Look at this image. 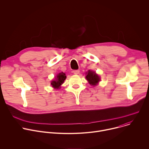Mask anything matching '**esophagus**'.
I'll return each instance as SVG.
<instances>
[{
  "mask_svg": "<svg viewBox=\"0 0 149 149\" xmlns=\"http://www.w3.org/2000/svg\"><path fill=\"white\" fill-rule=\"evenodd\" d=\"M73 72L74 74H78L79 73V70H74L73 71Z\"/></svg>",
  "mask_w": 149,
  "mask_h": 149,
  "instance_id": "1",
  "label": "esophagus"
}]
</instances>
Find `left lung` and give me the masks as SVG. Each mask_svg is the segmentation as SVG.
Listing matches in <instances>:
<instances>
[{
    "instance_id": "obj_1",
    "label": "left lung",
    "mask_w": 149,
    "mask_h": 149,
    "mask_svg": "<svg viewBox=\"0 0 149 149\" xmlns=\"http://www.w3.org/2000/svg\"><path fill=\"white\" fill-rule=\"evenodd\" d=\"M86 79L88 81L90 84L92 85V86H95L100 80L99 76L95 72L90 70L88 71Z\"/></svg>"
}]
</instances>
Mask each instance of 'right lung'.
Wrapping results in <instances>:
<instances>
[{"label":"right lung","mask_w":149,"mask_h":149,"mask_svg":"<svg viewBox=\"0 0 149 149\" xmlns=\"http://www.w3.org/2000/svg\"><path fill=\"white\" fill-rule=\"evenodd\" d=\"M67 77L65 75V74L63 73L62 72L61 73H59L57 76H56V80L55 81H52L51 82V85L52 86V87L54 88H59L61 85H62V84L64 82V80L66 79Z\"/></svg>","instance_id":"1"}]
</instances>
